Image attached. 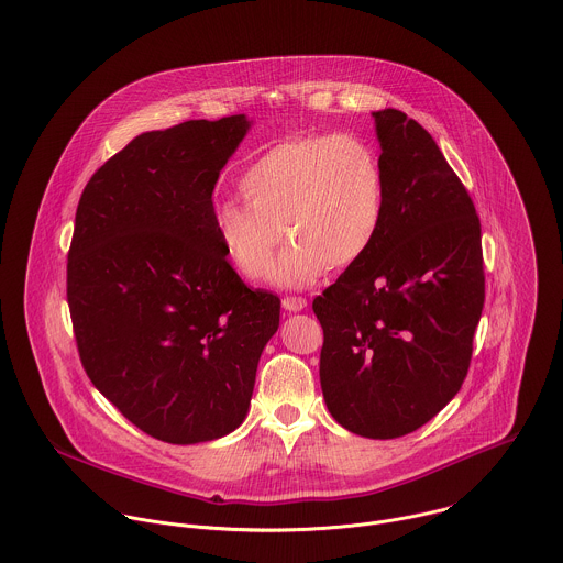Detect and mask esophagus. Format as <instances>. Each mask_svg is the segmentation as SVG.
I'll list each match as a JSON object with an SVG mask.
<instances>
[{
    "label": "esophagus",
    "mask_w": 563,
    "mask_h": 563,
    "mask_svg": "<svg viewBox=\"0 0 563 563\" xmlns=\"http://www.w3.org/2000/svg\"><path fill=\"white\" fill-rule=\"evenodd\" d=\"M283 307L287 311H302L307 307V298H302V296H285L283 298Z\"/></svg>",
    "instance_id": "34e87169"
}]
</instances>
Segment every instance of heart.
<instances>
[{
	"label": "heart",
	"mask_w": 563,
	"mask_h": 563,
	"mask_svg": "<svg viewBox=\"0 0 563 563\" xmlns=\"http://www.w3.org/2000/svg\"><path fill=\"white\" fill-rule=\"evenodd\" d=\"M247 201L212 203L214 234L234 269L256 280L282 238L290 239L267 278L305 287L327 267L344 272L366 256L386 219V173L362 137L302 135L263 151L241 175Z\"/></svg>",
	"instance_id": "b5f03b06"
}]
</instances>
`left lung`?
I'll return each mask as SVG.
<instances>
[{
  "label": "left lung",
  "mask_w": 563,
  "mask_h": 563,
  "mask_svg": "<svg viewBox=\"0 0 563 563\" xmlns=\"http://www.w3.org/2000/svg\"><path fill=\"white\" fill-rule=\"evenodd\" d=\"M386 219L373 247L313 300L329 412L353 434L397 439L461 390L485 305L481 219L434 137L375 111Z\"/></svg>",
  "instance_id": "8db88e82"
}]
</instances>
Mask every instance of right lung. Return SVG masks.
I'll list each match as a JSON object with an SVG mask.
<instances>
[{"label":"right lung","instance_id":"right-lung-1","mask_svg":"<svg viewBox=\"0 0 563 563\" xmlns=\"http://www.w3.org/2000/svg\"><path fill=\"white\" fill-rule=\"evenodd\" d=\"M243 113L133 137L87 181L67 252V305L91 384L148 437L192 445L236 430L278 331L212 228V190Z\"/></svg>","mask_w":563,"mask_h":563}]
</instances>
